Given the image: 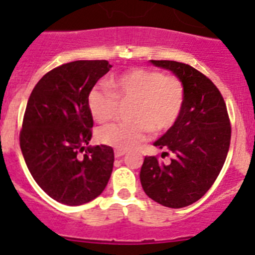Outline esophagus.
<instances>
[{
    "label": "esophagus",
    "mask_w": 255,
    "mask_h": 255,
    "mask_svg": "<svg viewBox=\"0 0 255 255\" xmlns=\"http://www.w3.org/2000/svg\"><path fill=\"white\" fill-rule=\"evenodd\" d=\"M123 155H126V151L125 150H116V151H114V156H116L117 159H119V157H122Z\"/></svg>",
    "instance_id": "1"
}]
</instances>
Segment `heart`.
<instances>
[{
  "label": "heart",
  "mask_w": 255,
  "mask_h": 255,
  "mask_svg": "<svg viewBox=\"0 0 255 255\" xmlns=\"http://www.w3.org/2000/svg\"><path fill=\"white\" fill-rule=\"evenodd\" d=\"M111 91L99 88L88 94V109L95 122L105 123L117 113L118 103H132L129 123L100 128L96 138L105 146L130 150L143 142L148 130L162 133L178 121L184 105V85L176 76L157 70L132 68L112 77Z\"/></svg>",
  "instance_id": "heart-1"
}]
</instances>
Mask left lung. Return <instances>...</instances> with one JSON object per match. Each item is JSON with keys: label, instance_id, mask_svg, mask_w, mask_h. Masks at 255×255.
I'll return each instance as SVG.
<instances>
[{"label": "left lung", "instance_id": "1", "mask_svg": "<svg viewBox=\"0 0 255 255\" xmlns=\"http://www.w3.org/2000/svg\"><path fill=\"white\" fill-rule=\"evenodd\" d=\"M169 70L184 85L182 113L153 146L173 153L170 162L146 156L139 173L144 193L170 208L192 205L212 187L230 147L231 127L219 89L192 66L175 61H150Z\"/></svg>", "mask_w": 255, "mask_h": 255}]
</instances>
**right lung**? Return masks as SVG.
<instances>
[{"instance_id":"obj_1","label":"right lung","mask_w":255,"mask_h":255,"mask_svg":"<svg viewBox=\"0 0 255 255\" xmlns=\"http://www.w3.org/2000/svg\"><path fill=\"white\" fill-rule=\"evenodd\" d=\"M111 68L104 59L62 65L39 80L27 100L22 156L36 184L63 205L95 199L113 171V148L89 146L94 121L88 109V94Z\"/></svg>"}]
</instances>
